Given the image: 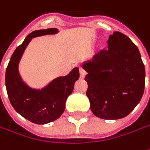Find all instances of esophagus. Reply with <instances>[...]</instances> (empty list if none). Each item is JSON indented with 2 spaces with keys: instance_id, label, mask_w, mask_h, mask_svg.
<instances>
[{
  "instance_id": "34e87169",
  "label": "esophagus",
  "mask_w": 150,
  "mask_h": 150,
  "mask_svg": "<svg viewBox=\"0 0 150 150\" xmlns=\"http://www.w3.org/2000/svg\"><path fill=\"white\" fill-rule=\"evenodd\" d=\"M79 70H80V77L81 78H83V77H85V74H86V72H85V70L82 68V67H80L79 68Z\"/></svg>"
}]
</instances>
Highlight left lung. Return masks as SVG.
Wrapping results in <instances>:
<instances>
[{"label":"left lung","instance_id":"obj_1","mask_svg":"<svg viewBox=\"0 0 150 150\" xmlns=\"http://www.w3.org/2000/svg\"><path fill=\"white\" fill-rule=\"evenodd\" d=\"M86 96L91 111L104 120L127 116L142 98L145 69L139 49L121 32L115 31L102 50L85 63Z\"/></svg>","mask_w":150,"mask_h":150}]
</instances>
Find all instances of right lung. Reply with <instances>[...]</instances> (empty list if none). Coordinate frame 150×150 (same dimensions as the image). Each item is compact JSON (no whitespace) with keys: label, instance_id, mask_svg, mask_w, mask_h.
I'll return each instance as SVG.
<instances>
[{"label":"right lung","instance_id":"add662e5","mask_svg":"<svg viewBox=\"0 0 150 150\" xmlns=\"http://www.w3.org/2000/svg\"><path fill=\"white\" fill-rule=\"evenodd\" d=\"M57 32V29L50 28L29 34L14 51L6 71V86L11 105L21 116L37 125L47 124L61 116L65 101L74 90L75 81L80 78L79 68L75 67L69 75L54 79L42 90H34L20 76L19 61L31 39Z\"/></svg>","mask_w":150,"mask_h":150}]
</instances>
